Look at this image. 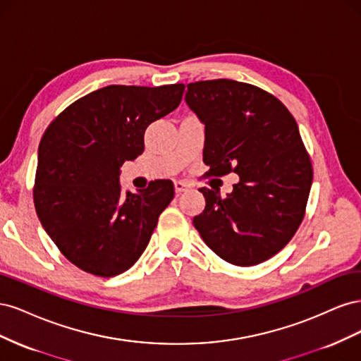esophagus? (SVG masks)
<instances>
[{
	"label": "esophagus",
	"instance_id": "34e87169",
	"mask_svg": "<svg viewBox=\"0 0 361 361\" xmlns=\"http://www.w3.org/2000/svg\"><path fill=\"white\" fill-rule=\"evenodd\" d=\"M190 188V183L183 182V180H174V191H176L178 194L187 191Z\"/></svg>",
	"mask_w": 361,
	"mask_h": 361
}]
</instances>
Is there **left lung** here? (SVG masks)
<instances>
[{
    "mask_svg": "<svg viewBox=\"0 0 361 361\" xmlns=\"http://www.w3.org/2000/svg\"><path fill=\"white\" fill-rule=\"evenodd\" d=\"M185 101L204 123L206 174H239L233 191L200 188L194 216L206 245L236 267H253L285 247L302 221L313 180L298 125L274 94L233 80L190 82Z\"/></svg>",
    "mask_w": 361,
    "mask_h": 361,
    "instance_id": "obj_1",
    "label": "left lung"
}]
</instances>
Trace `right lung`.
<instances>
[{"instance_id": "obj_1", "label": "right lung", "mask_w": 361, "mask_h": 361, "mask_svg": "<svg viewBox=\"0 0 361 361\" xmlns=\"http://www.w3.org/2000/svg\"><path fill=\"white\" fill-rule=\"evenodd\" d=\"M183 84L106 85L71 104L39 146L32 199L39 220L61 255L97 277H114L143 255L173 182H150L120 194L125 161L145 150V130L176 110Z\"/></svg>"}]
</instances>
